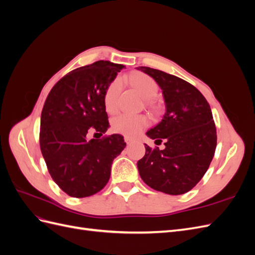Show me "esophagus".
<instances>
[{
  "label": "esophagus",
  "instance_id": "esophagus-1",
  "mask_svg": "<svg viewBox=\"0 0 255 255\" xmlns=\"http://www.w3.org/2000/svg\"><path fill=\"white\" fill-rule=\"evenodd\" d=\"M125 141L127 142V144H130L134 142V139H132V138H129V137H125Z\"/></svg>",
  "mask_w": 255,
  "mask_h": 255
}]
</instances>
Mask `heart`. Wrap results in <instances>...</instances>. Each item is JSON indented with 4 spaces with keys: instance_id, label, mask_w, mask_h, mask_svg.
<instances>
[{
    "instance_id": "1",
    "label": "heart",
    "mask_w": 255,
    "mask_h": 255,
    "mask_svg": "<svg viewBox=\"0 0 255 255\" xmlns=\"http://www.w3.org/2000/svg\"><path fill=\"white\" fill-rule=\"evenodd\" d=\"M129 82L132 83L135 89L139 92L145 100H151L156 96L158 91V85L151 76L143 73H136L129 76ZM122 88V81L115 79L107 86L104 96L103 103L105 111L109 114H116L119 109V95ZM113 129L116 133L125 135L127 137H137L143 128L149 125V121L141 115H128L122 114L113 119Z\"/></svg>"
}]
</instances>
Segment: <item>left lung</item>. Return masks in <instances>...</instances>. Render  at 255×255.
Masks as SVG:
<instances>
[{
    "instance_id": "left-lung-1",
    "label": "left lung",
    "mask_w": 255,
    "mask_h": 255,
    "mask_svg": "<svg viewBox=\"0 0 255 255\" xmlns=\"http://www.w3.org/2000/svg\"><path fill=\"white\" fill-rule=\"evenodd\" d=\"M138 70L150 75L163 90L164 118L146 132L156 144H145L137 167L142 181L168 195H183L194 188L210 167L217 145L211 106L194 85L175 75L149 67Z\"/></svg>"
}]
</instances>
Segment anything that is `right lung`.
<instances>
[{
	"mask_svg": "<svg viewBox=\"0 0 255 255\" xmlns=\"http://www.w3.org/2000/svg\"><path fill=\"white\" fill-rule=\"evenodd\" d=\"M123 68L99 60L74 69L54 85L45 100L41 153L52 179L70 197H89L103 189L113 160L126 148L119 134L89 139L90 133L96 137L110 128L103 96Z\"/></svg>",
	"mask_w": 255,
	"mask_h": 255,
	"instance_id": "add662e5",
	"label": "right lung"
}]
</instances>
